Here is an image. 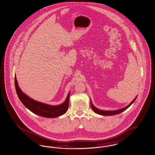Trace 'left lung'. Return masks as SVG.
I'll use <instances>...</instances> for the list:
<instances>
[{
	"label": "left lung",
	"mask_w": 155,
	"mask_h": 155,
	"mask_svg": "<svg viewBox=\"0 0 155 155\" xmlns=\"http://www.w3.org/2000/svg\"><path fill=\"white\" fill-rule=\"evenodd\" d=\"M137 97L133 101V102H131V103H130V104H128L127 106L124 107V108H122L120 109H118V110H101V109H97V107H96L91 102V100H90V103H91V107L92 108V109L94 110V112H96V114H98L99 115H104V116H110V115H117V114H120L121 112H122L123 111L125 110L127 108H128L133 103H134V102L136 101Z\"/></svg>",
	"instance_id": "obj_1"
}]
</instances>
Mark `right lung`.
I'll list each match as a JSON object with an SVG mask.
<instances>
[{
  "mask_svg": "<svg viewBox=\"0 0 155 155\" xmlns=\"http://www.w3.org/2000/svg\"><path fill=\"white\" fill-rule=\"evenodd\" d=\"M15 86L18 98L21 102L28 109L35 114L45 118H56L64 115L68 110L70 91L64 103L59 105L52 106L36 101L24 93L18 86L16 77H15Z\"/></svg>",
  "mask_w": 155,
  "mask_h": 155,
  "instance_id": "right-lung-1",
  "label": "right lung"
}]
</instances>
